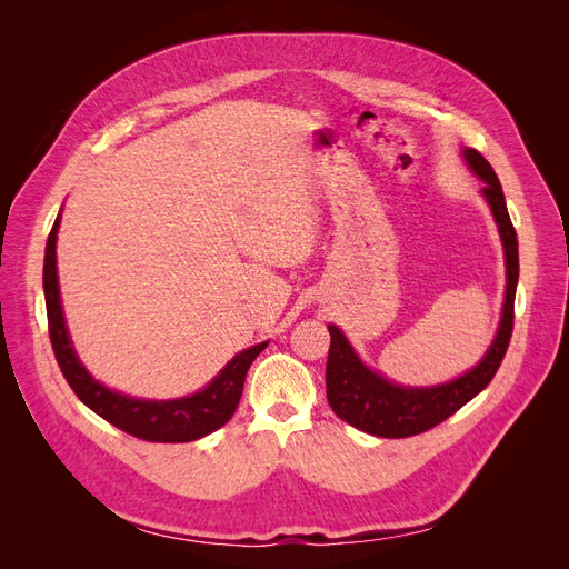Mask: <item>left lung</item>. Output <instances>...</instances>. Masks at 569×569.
<instances>
[{
    "label": "left lung",
    "instance_id": "obj_1",
    "mask_svg": "<svg viewBox=\"0 0 569 569\" xmlns=\"http://www.w3.org/2000/svg\"><path fill=\"white\" fill-rule=\"evenodd\" d=\"M462 159L472 173L485 182L481 197L487 199L491 216L501 234L503 256H506V297L501 322H498L496 337L487 353L481 356L479 363L462 372L451 382L435 387H403L387 380L385 375L370 370L363 360L353 351L351 341L347 339L337 325H327L330 330V353H327V401H330L337 416L349 422L351 427L368 432L372 437L385 439H403L427 432L437 427L446 418H451L458 408H462L475 396L487 389L493 375L501 366L506 349L512 335V306L515 289H518V234L508 216V206L501 182H498L489 161L475 149H462Z\"/></svg>",
    "mask_w": 569,
    "mask_h": 569
}]
</instances>
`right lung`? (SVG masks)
Returning <instances> with one entry per match:
<instances>
[{
  "mask_svg": "<svg viewBox=\"0 0 569 569\" xmlns=\"http://www.w3.org/2000/svg\"><path fill=\"white\" fill-rule=\"evenodd\" d=\"M59 226H61V213L57 216L54 228H51L47 237L42 284H44L51 349H54V356L59 360V368L66 377V382L71 385V389L78 393V399L90 410H94L99 418H104L118 429H123V432L147 441H163V443L197 441L226 425L234 416L239 399H242L249 366L253 363V358L268 347V341H261L251 349L239 351L209 385L194 393L182 396V399L151 401V399H137V396L109 389L107 385L94 380L90 370L80 363V358L73 349L71 335H68L63 306H61L59 274H57Z\"/></svg>",
  "mask_w": 569,
  "mask_h": 569,
  "instance_id": "1",
  "label": "right lung"
}]
</instances>
